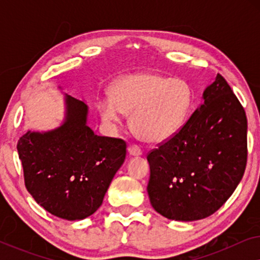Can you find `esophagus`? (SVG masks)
<instances>
[{
    "mask_svg": "<svg viewBox=\"0 0 260 260\" xmlns=\"http://www.w3.org/2000/svg\"><path fill=\"white\" fill-rule=\"evenodd\" d=\"M127 151H129L130 156H134V157H138V156L142 155V150L138 145H130Z\"/></svg>",
    "mask_w": 260,
    "mask_h": 260,
    "instance_id": "esophagus-1",
    "label": "esophagus"
}]
</instances>
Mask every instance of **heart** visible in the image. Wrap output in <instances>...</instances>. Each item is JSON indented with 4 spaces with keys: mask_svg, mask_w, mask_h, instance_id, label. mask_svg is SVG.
<instances>
[{
    "mask_svg": "<svg viewBox=\"0 0 260 260\" xmlns=\"http://www.w3.org/2000/svg\"><path fill=\"white\" fill-rule=\"evenodd\" d=\"M193 103V90L187 81L138 72L117 80L111 97L99 99L97 109L103 120L110 124H118L123 113L130 115V127L140 140L161 143L182 129Z\"/></svg>",
    "mask_w": 260,
    "mask_h": 260,
    "instance_id": "1",
    "label": "heart"
}]
</instances>
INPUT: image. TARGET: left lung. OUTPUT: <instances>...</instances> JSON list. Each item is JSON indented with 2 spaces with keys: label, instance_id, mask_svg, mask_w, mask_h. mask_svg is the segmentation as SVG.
Returning <instances> with one entry per match:
<instances>
[{
  "label": "left lung",
  "instance_id": "1",
  "mask_svg": "<svg viewBox=\"0 0 260 260\" xmlns=\"http://www.w3.org/2000/svg\"><path fill=\"white\" fill-rule=\"evenodd\" d=\"M175 136L147 156L150 204L167 219L195 221L215 213L236 190L247 161L246 113L218 74Z\"/></svg>",
  "mask_w": 260,
  "mask_h": 260
}]
</instances>
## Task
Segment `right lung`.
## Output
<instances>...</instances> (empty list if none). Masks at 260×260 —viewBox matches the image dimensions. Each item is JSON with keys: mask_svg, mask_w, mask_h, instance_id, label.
I'll use <instances>...</instances> for the list:
<instances>
[{"mask_svg": "<svg viewBox=\"0 0 260 260\" xmlns=\"http://www.w3.org/2000/svg\"><path fill=\"white\" fill-rule=\"evenodd\" d=\"M87 113L86 103L65 93L61 125L28 130L17 142L27 190L46 211L71 221L101 207L126 155L123 140L93 133Z\"/></svg>", "mask_w": 260, "mask_h": 260, "instance_id": "obj_1", "label": "right lung"}]
</instances>
